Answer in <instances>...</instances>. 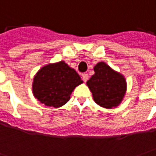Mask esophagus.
I'll list each match as a JSON object with an SVG mask.
<instances>
[{"label":"esophagus","mask_w":156,"mask_h":156,"mask_svg":"<svg viewBox=\"0 0 156 156\" xmlns=\"http://www.w3.org/2000/svg\"><path fill=\"white\" fill-rule=\"evenodd\" d=\"M88 78H89V77H88V74H87V73H83V74L82 75V79L83 80L84 83H86V82L88 81Z\"/></svg>","instance_id":"34e87169"}]
</instances>
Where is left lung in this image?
<instances>
[{"instance_id": "8db88e82", "label": "left lung", "mask_w": 156, "mask_h": 156, "mask_svg": "<svg viewBox=\"0 0 156 156\" xmlns=\"http://www.w3.org/2000/svg\"><path fill=\"white\" fill-rule=\"evenodd\" d=\"M94 74L87 82L94 102L105 108H115L124 98L127 83L124 75L115 71L105 62L95 65Z\"/></svg>"}]
</instances>
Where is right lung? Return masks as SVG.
<instances>
[{
    "mask_svg": "<svg viewBox=\"0 0 156 156\" xmlns=\"http://www.w3.org/2000/svg\"><path fill=\"white\" fill-rule=\"evenodd\" d=\"M83 83L80 76L64 61L40 68L32 82V94L41 104L59 108L67 104L74 88Z\"/></svg>",
    "mask_w": 156,
    "mask_h": 156,
    "instance_id": "add662e5",
    "label": "right lung"
}]
</instances>
